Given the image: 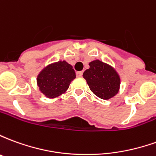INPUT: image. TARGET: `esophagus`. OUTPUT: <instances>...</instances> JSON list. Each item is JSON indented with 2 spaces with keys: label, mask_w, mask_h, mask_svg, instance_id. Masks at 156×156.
I'll return each instance as SVG.
<instances>
[{
  "label": "esophagus",
  "mask_w": 156,
  "mask_h": 156,
  "mask_svg": "<svg viewBox=\"0 0 156 156\" xmlns=\"http://www.w3.org/2000/svg\"><path fill=\"white\" fill-rule=\"evenodd\" d=\"M76 75H77V77H82V75H83V72H77L76 73Z\"/></svg>",
  "instance_id": "1"
}]
</instances>
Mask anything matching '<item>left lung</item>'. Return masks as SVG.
<instances>
[{"label": "left lung", "instance_id": "8db88e82", "mask_svg": "<svg viewBox=\"0 0 156 156\" xmlns=\"http://www.w3.org/2000/svg\"><path fill=\"white\" fill-rule=\"evenodd\" d=\"M83 77L97 97L108 100L117 94L120 88V76L114 67L98 59L89 62Z\"/></svg>", "mask_w": 156, "mask_h": 156}]
</instances>
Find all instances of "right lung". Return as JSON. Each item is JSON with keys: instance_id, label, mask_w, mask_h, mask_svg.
<instances>
[{"instance_id": "obj_1", "label": "right lung", "mask_w": 156, "mask_h": 156, "mask_svg": "<svg viewBox=\"0 0 156 156\" xmlns=\"http://www.w3.org/2000/svg\"><path fill=\"white\" fill-rule=\"evenodd\" d=\"M75 78L73 66L65 60L58 61L42 68L37 75V85L45 97L54 98L64 94Z\"/></svg>"}]
</instances>
